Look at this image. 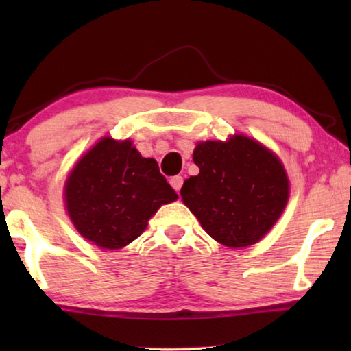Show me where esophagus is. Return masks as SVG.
Listing matches in <instances>:
<instances>
[{
	"mask_svg": "<svg viewBox=\"0 0 351 351\" xmlns=\"http://www.w3.org/2000/svg\"><path fill=\"white\" fill-rule=\"evenodd\" d=\"M171 185H172V189H174L177 193H179L180 191V189H182V185H184V177H180V176H174V177H171Z\"/></svg>",
	"mask_w": 351,
	"mask_h": 351,
	"instance_id": "34e87169",
	"label": "esophagus"
}]
</instances>
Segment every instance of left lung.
<instances>
[{
    "instance_id": "1",
    "label": "left lung",
    "mask_w": 351,
    "mask_h": 351,
    "mask_svg": "<svg viewBox=\"0 0 351 351\" xmlns=\"http://www.w3.org/2000/svg\"><path fill=\"white\" fill-rule=\"evenodd\" d=\"M193 161L199 174L184 182L182 199L209 237L223 246L257 243L285 210L289 198L285 167L252 138L201 142Z\"/></svg>"
}]
</instances>
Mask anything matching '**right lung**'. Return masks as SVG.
Listing matches in <instances>:
<instances>
[{"instance_id": "obj_1", "label": "right lung", "mask_w": 351, "mask_h": 351, "mask_svg": "<svg viewBox=\"0 0 351 351\" xmlns=\"http://www.w3.org/2000/svg\"><path fill=\"white\" fill-rule=\"evenodd\" d=\"M177 198L153 158H142L129 141L110 137L81 158L65 185L71 222L105 249L128 246L161 204Z\"/></svg>"}]
</instances>
